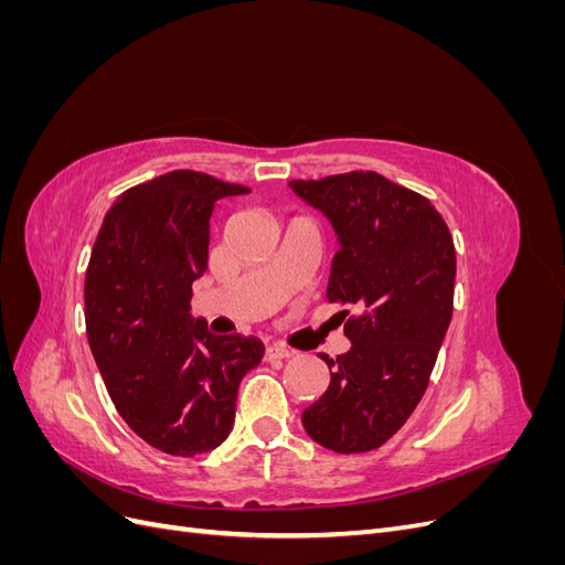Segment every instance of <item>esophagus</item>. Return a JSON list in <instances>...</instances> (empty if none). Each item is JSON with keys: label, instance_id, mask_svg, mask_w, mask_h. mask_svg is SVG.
<instances>
[{"label": "esophagus", "instance_id": "obj_1", "mask_svg": "<svg viewBox=\"0 0 565 565\" xmlns=\"http://www.w3.org/2000/svg\"><path fill=\"white\" fill-rule=\"evenodd\" d=\"M292 353H295L292 349H287L282 344H268L264 355H266V361H282V358H289Z\"/></svg>", "mask_w": 565, "mask_h": 565}]
</instances>
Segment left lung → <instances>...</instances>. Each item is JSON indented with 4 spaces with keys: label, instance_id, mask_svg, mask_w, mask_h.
<instances>
[{
    "label": "left lung",
    "instance_id": "obj_1",
    "mask_svg": "<svg viewBox=\"0 0 565 565\" xmlns=\"http://www.w3.org/2000/svg\"><path fill=\"white\" fill-rule=\"evenodd\" d=\"M337 233L330 303L345 316L344 355L320 358L330 386L301 413L322 448L355 455L382 448L413 415L429 386L452 318L455 245L448 224L424 195L377 172L289 181Z\"/></svg>",
    "mask_w": 565,
    "mask_h": 565
}]
</instances>
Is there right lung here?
<instances>
[{
    "label": "right lung",
    "instance_id": "right-lung-1",
    "mask_svg": "<svg viewBox=\"0 0 565 565\" xmlns=\"http://www.w3.org/2000/svg\"><path fill=\"white\" fill-rule=\"evenodd\" d=\"M245 193L191 169L129 188L108 210L84 278L89 349L115 409L174 457L228 438L237 386L264 358L259 339L212 334L188 313L207 270L214 204Z\"/></svg>",
    "mask_w": 565,
    "mask_h": 565
}]
</instances>
